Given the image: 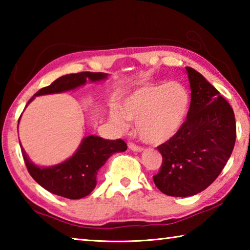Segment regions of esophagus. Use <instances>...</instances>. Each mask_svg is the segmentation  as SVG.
<instances>
[{
  "mask_svg": "<svg viewBox=\"0 0 250 250\" xmlns=\"http://www.w3.org/2000/svg\"><path fill=\"white\" fill-rule=\"evenodd\" d=\"M128 146H129V149H131L132 151H137V152L143 151V147L142 146L135 145V143H133V142H129L128 143Z\"/></svg>",
  "mask_w": 250,
  "mask_h": 250,
  "instance_id": "34e87169",
  "label": "esophagus"
}]
</instances>
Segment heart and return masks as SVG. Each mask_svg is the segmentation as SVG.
Listing matches in <instances>:
<instances>
[{
    "mask_svg": "<svg viewBox=\"0 0 250 250\" xmlns=\"http://www.w3.org/2000/svg\"><path fill=\"white\" fill-rule=\"evenodd\" d=\"M189 94L179 83H149L126 96L119 110H111V119L125 126L126 119L134 121L142 140L161 143L179 132L188 116Z\"/></svg>",
    "mask_w": 250,
    "mask_h": 250,
    "instance_id": "heart-1",
    "label": "heart"
}]
</instances>
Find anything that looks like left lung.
I'll return each instance as SVG.
<instances>
[{"label": "left lung", "mask_w": 250, "mask_h": 250, "mask_svg": "<svg viewBox=\"0 0 250 250\" xmlns=\"http://www.w3.org/2000/svg\"><path fill=\"white\" fill-rule=\"evenodd\" d=\"M191 104L182 128L158 146L162 164L154 184L168 196L204 191L221 174L236 141L232 108L216 88L191 67Z\"/></svg>", "instance_id": "1"}]
</instances>
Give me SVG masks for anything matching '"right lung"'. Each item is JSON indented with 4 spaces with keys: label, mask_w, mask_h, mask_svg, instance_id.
I'll list each match as a JSON object with an SVG mask.
<instances>
[{
    "label": "right lung",
    "mask_w": 250,
    "mask_h": 250,
    "mask_svg": "<svg viewBox=\"0 0 250 250\" xmlns=\"http://www.w3.org/2000/svg\"><path fill=\"white\" fill-rule=\"evenodd\" d=\"M104 78H107V75L104 73L82 71L77 74H68L57 78L49 86L42 88L34 97L75 89L86 83L88 79L90 82H98ZM34 97L29 99L27 104ZM125 150L126 143L121 139L104 140L96 135H88L83 140L77 152L58 166L50 167H37L29 161L23 147L22 154L28 173L41 186L56 195L69 200H78L87 196L95 188L97 173L110 155Z\"/></svg>",
    "instance_id": "obj_1"
}]
</instances>
